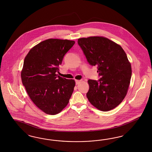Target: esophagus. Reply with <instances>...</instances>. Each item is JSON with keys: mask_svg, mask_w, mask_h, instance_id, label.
Wrapping results in <instances>:
<instances>
[{"mask_svg": "<svg viewBox=\"0 0 152 152\" xmlns=\"http://www.w3.org/2000/svg\"><path fill=\"white\" fill-rule=\"evenodd\" d=\"M75 82H76V85H79V84L80 83L81 81L80 80H75Z\"/></svg>", "mask_w": 152, "mask_h": 152, "instance_id": "esophagus-1", "label": "esophagus"}]
</instances>
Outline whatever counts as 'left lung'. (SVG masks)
Returning a JSON list of instances; mask_svg holds the SVG:
<instances>
[{
  "label": "left lung",
  "instance_id": "8db88e82",
  "mask_svg": "<svg viewBox=\"0 0 152 152\" xmlns=\"http://www.w3.org/2000/svg\"><path fill=\"white\" fill-rule=\"evenodd\" d=\"M89 64L97 66L100 79L89 80V101L99 110L114 109L126 97L132 75L131 64L121 46L103 37L78 39Z\"/></svg>",
  "mask_w": 152,
  "mask_h": 152
}]
</instances>
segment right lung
I'll use <instances>...</instances> for the list:
<instances>
[{"instance_id":"obj_1","label":"right lung","mask_w":152,"mask_h":152,"mask_svg":"<svg viewBox=\"0 0 152 152\" xmlns=\"http://www.w3.org/2000/svg\"><path fill=\"white\" fill-rule=\"evenodd\" d=\"M75 42L49 39L31 49L21 73L23 84L31 100L46 114L59 113L69 102L75 82L58 76L64 56Z\"/></svg>"}]
</instances>
